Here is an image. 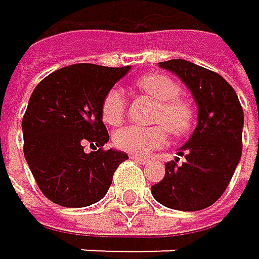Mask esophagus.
<instances>
[{"mask_svg": "<svg viewBox=\"0 0 259 259\" xmlns=\"http://www.w3.org/2000/svg\"><path fill=\"white\" fill-rule=\"evenodd\" d=\"M131 158H132V160H135V161H138V163H141V164L147 163V158H144V157H140V155H131Z\"/></svg>", "mask_w": 259, "mask_h": 259, "instance_id": "34e87169", "label": "esophagus"}]
</instances>
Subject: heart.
I'll return each mask as SVG.
<instances>
[{"mask_svg": "<svg viewBox=\"0 0 259 259\" xmlns=\"http://www.w3.org/2000/svg\"><path fill=\"white\" fill-rule=\"evenodd\" d=\"M135 87L151 96L157 107L152 121L158 122L149 127L125 125L113 134V144L124 152L147 155L160 149L167 141V131L182 137L190 132L194 122V107L186 98H182L180 85L169 76L149 73L135 80ZM125 96L119 88L108 90L101 102V116L105 124L118 125L125 115Z\"/></svg>", "mask_w": 259, "mask_h": 259, "instance_id": "heart-1", "label": "heart"}]
</instances>
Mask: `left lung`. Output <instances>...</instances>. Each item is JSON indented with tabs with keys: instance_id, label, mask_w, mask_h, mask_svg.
<instances>
[{
	"instance_id": "obj_1",
	"label": "left lung",
	"mask_w": 259,
	"mask_h": 259,
	"mask_svg": "<svg viewBox=\"0 0 259 259\" xmlns=\"http://www.w3.org/2000/svg\"><path fill=\"white\" fill-rule=\"evenodd\" d=\"M160 66L190 88L199 113L197 127L179 151L185 161L177 164V157L166 163L163 180L151 191L157 202L172 210H203L224 194L239 163L242 107L232 85L214 71L182 59L160 62Z\"/></svg>"
}]
</instances>
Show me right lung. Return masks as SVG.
I'll list each match as a JSON object with an SVG mask.
<instances>
[{"label":"right lung","instance_id":"1","mask_svg":"<svg viewBox=\"0 0 259 259\" xmlns=\"http://www.w3.org/2000/svg\"><path fill=\"white\" fill-rule=\"evenodd\" d=\"M131 66L76 63L46 76L29 98L23 116L24 158L40 191L57 205L82 208L101 200L127 154L102 147L104 95ZM88 144L94 152L83 147Z\"/></svg>","mask_w":259,"mask_h":259}]
</instances>
